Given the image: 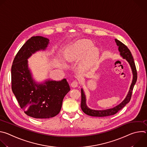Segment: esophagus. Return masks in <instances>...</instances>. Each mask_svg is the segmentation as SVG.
I'll return each instance as SVG.
<instances>
[{"label":"esophagus","mask_w":147,"mask_h":147,"mask_svg":"<svg viewBox=\"0 0 147 147\" xmlns=\"http://www.w3.org/2000/svg\"><path fill=\"white\" fill-rule=\"evenodd\" d=\"M78 82L77 80H74L71 83V86L73 88H76L78 87Z\"/></svg>","instance_id":"1"}]
</instances>
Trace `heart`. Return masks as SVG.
<instances>
[{"label":"heart","mask_w":147,"mask_h":147,"mask_svg":"<svg viewBox=\"0 0 147 147\" xmlns=\"http://www.w3.org/2000/svg\"><path fill=\"white\" fill-rule=\"evenodd\" d=\"M98 50L94 47V44L87 40H78L64 51V56L68 61H74L84 58L87 55V58L83 62L82 67L84 69L91 66L93 60L98 56Z\"/></svg>","instance_id":"b5f03b06"}]
</instances>
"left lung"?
<instances>
[{"mask_svg":"<svg viewBox=\"0 0 147 147\" xmlns=\"http://www.w3.org/2000/svg\"><path fill=\"white\" fill-rule=\"evenodd\" d=\"M115 42L116 43L117 46L119 47L118 50L120 52V55L123 57V59H125L129 63L130 67L131 69L132 73H133V80L130 87L129 91L127 93V95L125 96L124 99L118 105L110 109H104V110H94L90 109L88 107L86 103V96L85 95L84 92L82 88H81V108L82 111L87 115L95 117H105L108 116H111L116 114L120 110H121L125 106V105L127 104L131 99L132 91L134 88V86L137 81V73L135 66V63L134 61V59L131 55V52L128 49V48L123 44L122 42L117 39H115Z\"/></svg>","mask_w":147,"mask_h":147,"instance_id":"left-lung-1","label":"left lung"}]
</instances>
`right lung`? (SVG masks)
Returning <instances> with one entry per match:
<instances>
[{
    "mask_svg": "<svg viewBox=\"0 0 147 147\" xmlns=\"http://www.w3.org/2000/svg\"><path fill=\"white\" fill-rule=\"evenodd\" d=\"M49 44L47 38L32 36L19 50L11 67L13 92L25 113L35 119H49L59 114L63 100L70 90L66 78L38 83L32 77L28 59L38 51H45Z\"/></svg>",
    "mask_w": 147,
    "mask_h": 147,
    "instance_id": "right-lung-1",
    "label": "right lung"
}]
</instances>
